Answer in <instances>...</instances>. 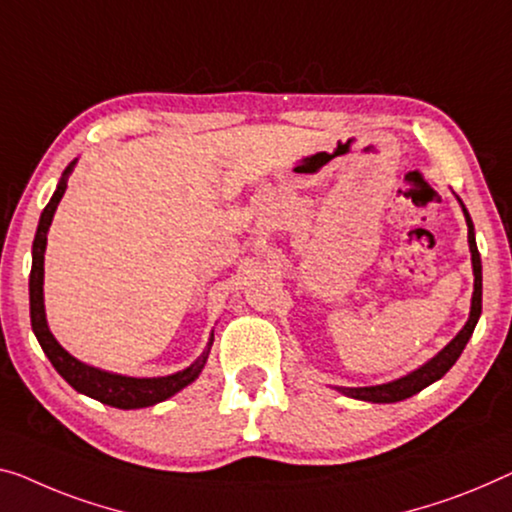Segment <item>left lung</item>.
<instances>
[{"label": "left lung", "mask_w": 512, "mask_h": 512, "mask_svg": "<svg viewBox=\"0 0 512 512\" xmlns=\"http://www.w3.org/2000/svg\"><path fill=\"white\" fill-rule=\"evenodd\" d=\"M464 216H467V225H469V250H471V264H474V299H471L469 322L464 324V329L457 333L455 338L432 358V361H427L423 368H418L416 372H411V375L402 377L398 381H391V384L365 386V388H340V391L349 395V398L368 400V402H400L404 398H411V395L423 391L425 386H430L432 381L444 377L446 372L453 368L457 358H460L462 349L467 347L471 333L476 329L480 310H483V266H480V253L476 248L474 223H471L467 209H464Z\"/></svg>", "instance_id": "obj_1"}]
</instances>
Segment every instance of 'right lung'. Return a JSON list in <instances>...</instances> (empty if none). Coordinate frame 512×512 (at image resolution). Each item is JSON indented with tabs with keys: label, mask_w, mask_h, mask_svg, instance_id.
<instances>
[{
	"label": "right lung",
	"mask_w": 512,
	"mask_h": 512,
	"mask_svg": "<svg viewBox=\"0 0 512 512\" xmlns=\"http://www.w3.org/2000/svg\"><path fill=\"white\" fill-rule=\"evenodd\" d=\"M73 170V163L66 167L64 177H61L59 186L48 202V207L43 209L41 220H38V230L34 236V248H32V273H29V310H32V329L36 333L38 342H41L45 356L50 358V363L55 365V370L71 384L75 391L89 395L103 404L117 409H140L151 407V404L163 402L172 398L174 393H179L183 386H188L190 381H195L200 375L204 363H207V354H202L190 368L177 372L170 377H156V379H135V377H121L110 375V372H101L89 365L80 363L78 358H73L66 352L59 342L52 338L45 322V310H43V253L45 243H48V227L55 216L57 204L66 190V177Z\"/></svg>",
	"instance_id": "add662e5"
}]
</instances>
